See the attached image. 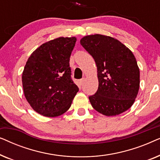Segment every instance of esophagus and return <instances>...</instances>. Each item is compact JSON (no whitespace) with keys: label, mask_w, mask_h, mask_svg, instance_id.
Returning <instances> with one entry per match:
<instances>
[{"label":"esophagus","mask_w":160,"mask_h":160,"mask_svg":"<svg viewBox=\"0 0 160 160\" xmlns=\"http://www.w3.org/2000/svg\"><path fill=\"white\" fill-rule=\"evenodd\" d=\"M84 82V78H82V79H80L79 81H78V84H79L80 86H82Z\"/></svg>","instance_id":"1"}]
</instances>
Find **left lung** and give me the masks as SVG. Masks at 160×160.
Returning a JSON list of instances; mask_svg holds the SVG:
<instances>
[{
    "instance_id": "obj_1",
    "label": "left lung",
    "mask_w": 160,
    "mask_h": 160,
    "mask_svg": "<svg viewBox=\"0 0 160 160\" xmlns=\"http://www.w3.org/2000/svg\"><path fill=\"white\" fill-rule=\"evenodd\" d=\"M81 45L95 60L98 89L89 97L92 106L105 116H117L134 103L140 87V71L132 52L112 37H83Z\"/></svg>"
}]
</instances>
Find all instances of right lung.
<instances>
[{"label":"right lung","instance_id":"1","mask_svg":"<svg viewBox=\"0 0 160 160\" xmlns=\"http://www.w3.org/2000/svg\"><path fill=\"white\" fill-rule=\"evenodd\" d=\"M76 37H60L35 50L26 62L22 82L26 100L39 114L56 117L68 110L78 88L71 79L70 57Z\"/></svg>","mask_w":160,"mask_h":160}]
</instances>
